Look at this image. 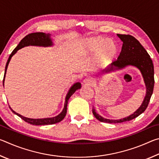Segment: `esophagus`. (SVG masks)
<instances>
[{"instance_id": "esophagus-1", "label": "esophagus", "mask_w": 159, "mask_h": 159, "mask_svg": "<svg viewBox=\"0 0 159 159\" xmlns=\"http://www.w3.org/2000/svg\"><path fill=\"white\" fill-rule=\"evenodd\" d=\"M83 82H84V83L86 85H93L94 83H95V80H94L91 77H88L85 78V79L83 80Z\"/></svg>"}]
</instances>
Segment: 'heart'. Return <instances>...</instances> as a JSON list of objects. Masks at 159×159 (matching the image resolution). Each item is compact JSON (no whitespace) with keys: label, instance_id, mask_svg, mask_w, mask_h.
Instances as JSON below:
<instances>
[{"label":"heart","instance_id":"heart-1","mask_svg":"<svg viewBox=\"0 0 159 159\" xmlns=\"http://www.w3.org/2000/svg\"><path fill=\"white\" fill-rule=\"evenodd\" d=\"M89 52H95V61L99 65H104L111 62L117 54V47L111 39L102 37L94 38L87 42Z\"/></svg>","mask_w":159,"mask_h":159}]
</instances>
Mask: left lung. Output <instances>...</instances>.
Segmentation results:
<instances>
[{"label": "left lung", "mask_w": 159, "mask_h": 159, "mask_svg": "<svg viewBox=\"0 0 159 159\" xmlns=\"http://www.w3.org/2000/svg\"><path fill=\"white\" fill-rule=\"evenodd\" d=\"M123 41L121 51L117 60L113 61L108 69L104 72H109L115 69H123L124 67L132 65L136 66L140 70L147 88V94L140 107L128 117L119 120H110L102 117L97 114L95 110L93 109V114L97 119L101 122L117 123L133 120L142 114L147 108L154 90V69L152 59L144 47L135 38L131 35L117 34Z\"/></svg>", "instance_id": "obj_1"}]
</instances>
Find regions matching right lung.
<instances>
[{
	"instance_id": "right-lung-1",
	"label": "right lung",
	"mask_w": 159,
	"mask_h": 159,
	"mask_svg": "<svg viewBox=\"0 0 159 159\" xmlns=\"http://www.w3.org/2000/svg\"><path fill=\"white\" fill-rule=\"evenodd\" d=\"M52 45V40L50 39V34H47L45 33H43V32H36V33H31L24 38V39H21V41L20 42V43L16 47L14 50L12 51V53L10 54V57L7 60V61L6 63V66H5V75H4V79H3V85H4V80H5V74H6L7 68V66H8V64L10 62V60L11 57H12L17 52L18 50L21 49V48L25 46H28V45H38V46H51ZM80 83H76L71 86V88H70L69 90L68 93L66 96L65 99V103H64V107L60 114L55 117L52 118H38V119H34V118H29L23 116L20 114H17L15 111H13V110L10 108V109L12 110V111L17 115L19 117H20L21 119H23L25 121L27 122L28 123H30L31 125H51V124H55V123H57L60 122L61 120L64 119V118L65 117L66 114V107H67V104H68V101L69 98H71V96L73 95V94L76 92L78 89H80Z\"/></svg>"
}]
</instances>
